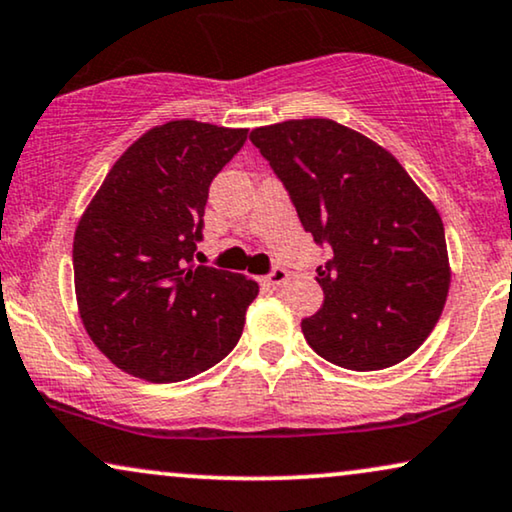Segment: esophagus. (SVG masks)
Returning <instances> with one entry per match:
<instances>
[{"mask_svg": "<svg viewBox=\"0 0 512 512\" xmlns=\"http://www.w3.org/2000/svg\"><path fill=\"white\" fill-rule=\"evenodd\" d=\"M263 280L268 282V284H272V287H275V284H282V282L289 280V272L284 270V268H280V265H275V268H272L268 275L263 277Z\"/></svg>", "mask_w": 512, "mask_h": 512, "instance_id": "obj_1", "label": "esophagus"}]
</instances>
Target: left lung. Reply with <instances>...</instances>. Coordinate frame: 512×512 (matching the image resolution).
<instances>
[{
	"instance_id": "1",
	"label": "left lung",
	"mask_w": 512,
	"mask_h": 512,
	"mask_svg": "<svg viewBox=\"0 0 512 512\" xmlns=\"http://www.w3.org/2000/svg\"><path fill=\"white\" fill-rule=\"evenodd\" d=\"M305 232L329 247L317 268L324 303L305 341L343 369L407 360L440 320L449 291L442 218L402 164L334 119H289L251 131Z\"/></svg>"
}]
</instances>
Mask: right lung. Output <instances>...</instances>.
Returning <instances> with one entry per match:
<instances>
[{"label": "right lung", "mask_w": 512, "mask_h": 512, "mask_svg": "<svg viewBox=\"0 0 512 512\" xmlns=\"http://www.w3.org/2000/svg\"><path fill=\"white\" fill-rule=\"evenodd\" d=\"M247 129L176 119L117 159L79 218L72 265L86 334L112 364L152 383L214 367L235 348L258 284L195 265L209 185Z\"/></svg>", "instance_id": "add662e5"}]
</instances>
